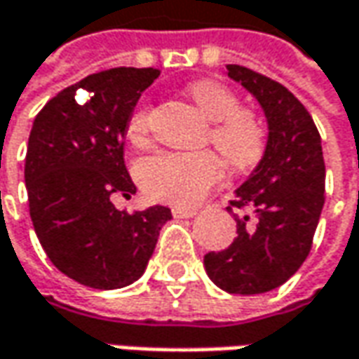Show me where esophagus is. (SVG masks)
Listing matches in <instances>:
<instances>
[{
  "instance_id": "34e87169",
  "label": "esophagus",
  "mask_w": 359,
  "mask_h": 359,
  "mask_svg": "<svg viewBox=\"0 0 359 359\" xmlns=\"http://www.w3.org/2000/svg\"><path fill=\"white\" fill-rule=\"evenodd\" d=\"M172 214L173 217H177V219H187V217H194L198 212H196V210H189V208H173Z\"/></svg>"
}]
</instances>
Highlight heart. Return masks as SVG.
<instances>
[{
    "label": "heart",
    "mask_w": 359,
    "mask_h": 359,
    "mask_svg": "<svg viewBox=\"0 0 359 359\" xmlns=\"http://www.w3.org/2000/svg\"><path fill=\"white\" fill-rule=\"evenodd\" d=\"M189 97L200 111L214 121L212 144L231 168L248 170L266 151V128L248 109H240L238 93L222 81L201 79L189 86ZM149 111L140 107L131 114L128 137L142 145L147 140ZM137 177L147 196L172 205H194L222 177V163L212 151L156 154L137 163Z\"/></svg>",
    "instance_id": "b5f03b06"
}]
</instances>
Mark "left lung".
Segmentation results:
<instances>
[{
  "mask_svg": "<svg viewBox=\"0 0 359 359\" xmlns=\"http://www.w3.org/2000/svg\"><path fill=\"white\" fill-rule=\"evenodd\" d=\"M226 69L262 107L268 142L229 201L252 210L254 222L248 214L236 215L238 238L228 250L205 254L203 268L224 292L254 296L287 282L310 254L324 208V154L313 119L292 91L241 65Z\"/></svg>",
  "mask_w": 359,
  "mask_h": 359,
  "instance_id": "1",
  "label": "left lung"
}]
</instances>
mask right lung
<instances>
[{"instance_id": "right-lung-1", "label": "right lung", "mask_w": 359, "mask_h": 359, "mask_svg": "<svg viewBox=\"0 0 359 359\" xmlns=\"http://www.w3.org/2000/svg\"><path fill=\"white\" fill-rule=\"evenodd\" d=\"M158 69L118 67L60 91L35 116L25 187L37 240L67 278L95 290L126 287L144 276L170 208L126 212L116 196L137 189L123 161L131 114ZM77 89L88 91L79 104Z\"/></svg>"}]
</instances>
